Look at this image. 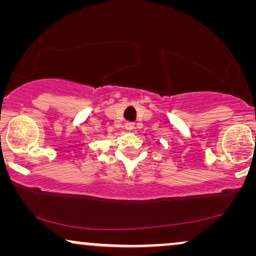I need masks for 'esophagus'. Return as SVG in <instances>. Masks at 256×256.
<instances>
[{"label": "esophagus", "instance_id": "1", "mask_svg": "<svg viewBox=\"0 0 256 256\" xmlns=\"http://www.w3.org/2000/svg\"><path fill=\"white\" fill-rule=\"evenodd\" d=\"M124 128H126V130L132 132V130H134L135 124H132V122H126V124H124Z\"/></svg>", "mask_w": 256, "mask_h": 256}]
</instances>
